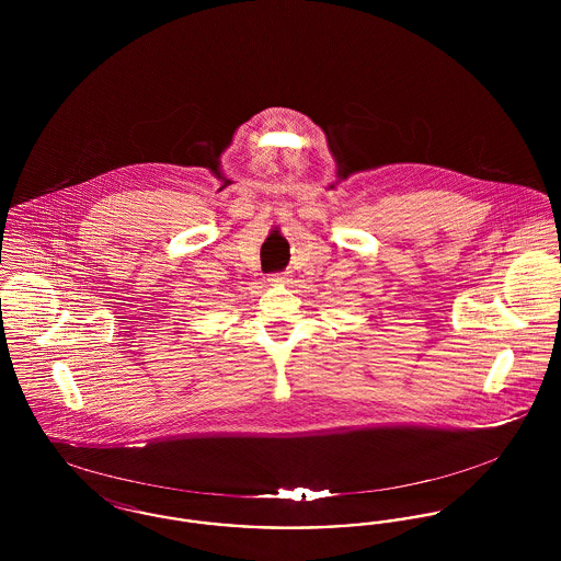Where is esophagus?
I'll return each mask as SVG.
<instances>
[{"instance_id":"34e87169","label":"esophagus","mask_w":561,"mask_h":561,"mask_svg":"<svg viewBox=\"0 0 561 561\" xmlns=\"http://www.w3.org/2000/svg\"><path fill=\"white\" fill-rule=\"evenodd\" d=\"M268 282H271V284H282V286H284V284H286V282H288V277H286V275H282V273H279V275H273V277H271V279H268Z\"/></svg>"}]
</instances>
